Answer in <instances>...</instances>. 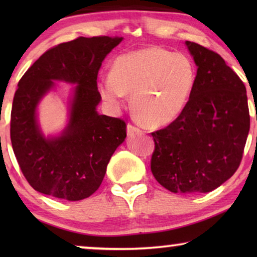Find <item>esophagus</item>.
I'll use <instances>...</instances> for the list:
<instances>
[{
  "mask_svg": "<svg viewBox=\"0 0 257 257\" xmlns=\"http://www.w3.org/2000/svg\"><path fill=\"white\" fill-rule=\"evenodd\" d=\"M142 131H140L139 127H137V126H135L133 124H128L127 125V135L128 136H133V135H137V133H140Z\"/></svg>",
  "mask_w": 257,
  "mask_h": 257,
  "instance_id": "esophagus-1",
  "label": "esophagus"
}]
</instances>
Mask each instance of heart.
I'll use <instances>...</instances> for the list:
<instances>
[{
	"instance_id": "heart-1",
	"label": "heart",
	"mask_w": 257,
	"mask_h": 257,
	"mask_svg": "<svg viewBox=\"0 0 257 257\" xmlns=\"http://www.w3.org/2000/svg\"><path fill=\"white\" fill-rule=\"evenodd\" d=\"M196 82V66L187 55L149 47L121 55L112 75L101 79L99 90L112 106L131 94V106L144 124L161 126L184 110Z\"/></svg>"
}]
</instances>
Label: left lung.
Wrapping results in <instances>:
<instances>
[{"mask_svg":"<svg viewBox=\"0 0 257 257\" xmlns=\"http://www.w3.org/2000/svg\"><path fill=\"white\" fill-rule=\"evenodd\" d=\"M198 65L186 106L165 128L151 133V171L172 193H208L240 166L250 127L245 86L215 51L186 42Z\"/></svg>","mask_w":257,"mask_h":257,"instance_id":"1","label":"left lung"}]
</instances>
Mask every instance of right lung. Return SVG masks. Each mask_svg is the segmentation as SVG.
<instances>
[{
    "instance_id": "add662e5",
    "label": "right lung",
    "mask_w": 257,
    "mask_h": 257,
    "mask_svg": "<svg viewBox=\"0 0 257 257\" xmlns=\"http://www.w3.org/2000/svg\"><path fill=\"white\" fill-rule=\"evenodd\" d=\"M122 37H78L44 52L22 76L13 100L10 139L21 171L35 191L78 201L103 182L112 154L126 138V122L98 114L97 76L101 62ZM54 80L77 83L68 127L47 140L36 107Z\"/></svg>"
}]
</instances>
